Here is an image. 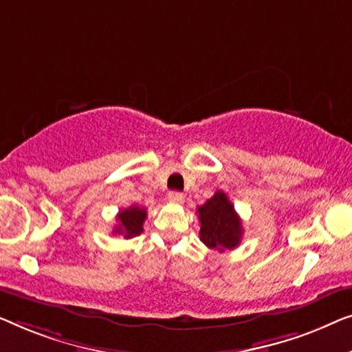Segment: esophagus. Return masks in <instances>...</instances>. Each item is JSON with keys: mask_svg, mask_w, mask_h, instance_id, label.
Wrapping results in <instances>:
<instances>
[{"mask_svg": "<svg viewBox=\"0 0 352 352\" xmlns=\"http://www.w3.org/2000/svg\"><path fill=\"white\" fill-rule=\"evenodd\" d=\"M167 199H169V202H174V204H182V202L185 201V196H183V192L172 191L169 192V196H167Z\"/></svg>", "mask_w": 352, "mask_h": 352, "instance_id": "1", "label": "esophagus"}]
</instances>
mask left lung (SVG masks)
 I'll list each match as a JSON object with an SVG mask.
<instances>
[{
  "label": "left lung",
  "mask_w": 352,
  "mask_h": 352,
  "mask_svg": "<svg viewBox=\"0 0 352 352\" xmlns=\"http://www.w3.org/2000/svg\"><path fill=\"white\" fill-rule=\"evenodd\" d=\"M201 221V241L214 250H232L241 244L242 223L234 206L223 191H217L206 204L197 207Z\"/></svg>",
  "instance_id": "1"
}]
</instances>
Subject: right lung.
I'll return each instance as SVG.
<instances>
[{
	"label": "right lung",
	"instance_id": "right-lung-1",
	"mask_svg": "<svg viewBox=\"0 0 352 352\" xmlns=\"http://www.w3.org/2000/svg\"><path fill=\"white\" fill-rule=\"evenodd\" d=\"M146 215V209L138 206H131L127 209L120 210V214L116 215L118 226L113 230V232L115 234H122L126 239L138 236L143 231V223H145Z\"/></svg>",
	"mask_w": 352,
	"mask_h": 352
}]
</instances>
